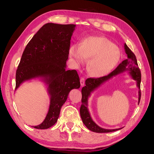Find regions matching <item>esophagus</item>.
<instances>
[{
    "mask_svg": "<svg viewBox=\"0 0 154 154\" xmlns=\"http://www.w3.org/2000/svg\"><path fill=\"white\" fill-rule=\"evenodd\" d=\"M80 84H81V86L84 85V84H85V78H80Z\"/></svg>",
    "mask_w": 154,
    "mask_h": 154,
    "instance_id": "1",
    "label": "esophagus"
}]
</instances>
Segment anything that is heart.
I'll list each match as a JSON object with an SVG mask.
<instances>
[{
    "mask_svg": "<svg viewBox=\"0 0 154 154\" xmlns=\"http://www.w3.org/2000/svg\"><path fill=\"white\" fill-rule=\"evenodd\" d=\"M69 54L74 62L83 63L90 59L88 71L94 76H103L110 72L118 63L120 52L116 45L103 36H90L80 45H72Z\"/></svg>",
    "mask_w": 154,
    "mask_h": 154,
    "instance_id": "b5f03b06",
    "label": "heart"
}]
</instances>
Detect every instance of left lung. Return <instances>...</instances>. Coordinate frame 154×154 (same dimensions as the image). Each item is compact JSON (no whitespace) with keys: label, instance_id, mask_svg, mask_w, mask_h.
Instances as JSON below:
<instances>
[{"label":"left lung","instance_id":"8db88e82","mask_svg":"<svg viewBox=\"0 0 154 154\" xmlns=\"http://www.w3.org/2000/svg\"><path fill=\"white\" fill-rule=\"evenodd\" d=\"M124 49L126 54H127V59H126L119 64V66L116 67L114 71L109 74L108 75L104 76L100 78H88L85 81V86L83 87L82 89V105L80 109V116L82 119V122L87 128L91 130L92 132L97 133H106L114 132L116 130H120L118 129H112L108 130L100 127L98 125H97L94 122H93L89 112L87 108V103H88V97L90 96L91 92L94 91L95 88L99 87L102 83L109 80L110 78H112L114 76L122 73L125 71H129L130 75L132 76V78L134 80L137 82V86L139 88V103L141 100V74L140 69L139 68L137 59L136 55L128 47L127 45L124 44Z\"/></svg>","mask_w":154,"mask_h":154}]
</instances>
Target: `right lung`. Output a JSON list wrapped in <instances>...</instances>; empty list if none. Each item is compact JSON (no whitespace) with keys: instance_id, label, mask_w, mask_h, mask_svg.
<instances>
[{"instance_id":"right-lung-1","label":"right lung","mask_w":154,"mask_h":154,"mask_svg":"<svg viewBox=\"0 0 154 154\" xmlns=\"http://www.w3.org/2000/svg\"><path fill=\"white\" fill-rule=\"evenodd\" d=\"M74 24L48 23L27 44L16 72L15 90L24 81L44 78L51 102L48 113L37 129H47L57 123L69 92L80 87L76 70L66 71V62Z\"/></svg>"}]
</instances>
